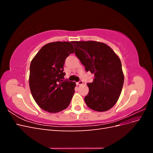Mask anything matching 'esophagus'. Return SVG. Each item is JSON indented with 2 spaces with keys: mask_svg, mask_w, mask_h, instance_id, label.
Returning <instances> with one entry per match:
<instances>
[{
  "mask_svg": "<svg viewBox=\"0 0 153 153\" xmlns=\"http://www.w3.org/2000/svg\"><path fill=\"white\" fill-rule=\"evenodd\" d=\"M76 84L77 85H80L83 84V81H82V80H80L79 82H76Z\"/></svg>",
  "mask_w": 153,
  "mask_h": 153,
  "instance_id": "esophagus-1",
  "label": "esophagus"
}]
</instances>
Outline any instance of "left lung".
<instances>
[{
    "label": "left lung",
    "mask_w": 153,
    "mask_h": 153,
    "mask_svg": "<svg viewBox=\"0 0 153 153\" xmlns=\"http://www.w3.org/2000/svg\"><path fill=\"white\" fill-rule=\"evenodd\" d=\"M75 55L86 71L94 74L92 83L87 84L89 93L85 97L88 107L105 112L117 103L124 84L121 60L113 50L103 43L94 41H72Z\"/></svg>",
    "instance_id": "obj_1"
}]
</instances>
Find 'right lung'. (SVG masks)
<instances>
[{"mask_svg": "<svg viewBox=\"0 0 153 153\" xmlns=\"http://www.w3.org/2000/svg\"><path fill=\"white\" fill-rule=\"evenodd\" d=\"M74 53L71 43L57 41L40 49L30 66L29 87L36 103L43 110L57 113L70 104L75 82L64 80L66 59Z\"/></svg>", "mask_w": 153, "mask_h": 153, "instance_id": "obj_1", "label": "right lung"}]
</instances>
